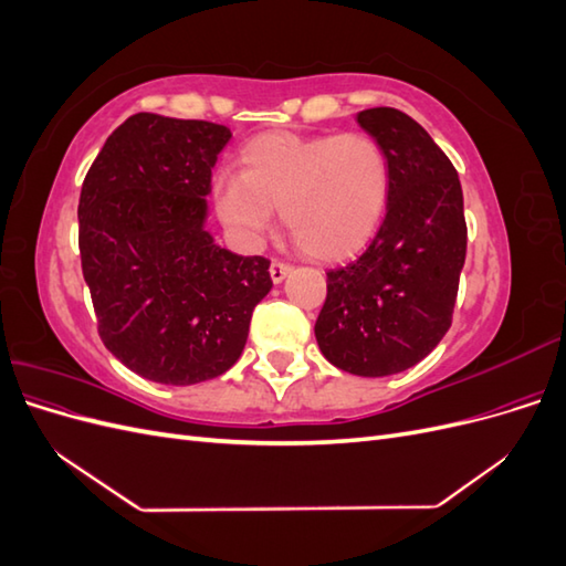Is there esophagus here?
Returning a JSON list of instances; mask_svg holds the SVG:
<instances>
[{"label":"esophagus","mask_w":566,"mask_h":566,"mask_svg":"<svg viewBox=\"0 0 566 566\" xmlns=\"http://www.w3.org/2000/svg\"><path fill=\"white\" fill-rule=\"evenodd\" d=\"M290 269H293V266H290L287 262H281V260H273L271 262V266H269V273H271V281L273 283H281L285 276H287V273H290Z\"/></svg>","instance_id":"1"}]
</instances>
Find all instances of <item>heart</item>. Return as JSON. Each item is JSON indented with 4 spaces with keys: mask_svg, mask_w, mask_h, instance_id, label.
Wrapping results in <instances>:
<instances>
[{
    "mask_svg": "<svg viewBox=\"0 0 566 566\" xmlns=\"http://www.w3.org/2000/svg\"><path fill=\"white\" fill-rule=\"evenodd\" d=\"M238 165V175L214 177L212 202L248 245L262 241L279 208L304 254L345 260L370 241L387 212L389 156L366 132L264 134L243 146Z\"/></svg>",
    "mask_w": 566,
    "mask_h": 566,
    "instance_id": "1",
    "label": "heart"
}]
</instances>
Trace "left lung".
I'll list each match as a JSON object with an SVG mask.
<instances>
[{
    "label": "left lung",
    "instance_id": "left-lung-1",
    "mask_svg": "<svg viewBox=\"0 0 566 566\" xmlns=\"http://www.w3.org/2000/svg\"><path fill=\"white\" fill-rule=\"evenodd\" d=\"M356 119L389 156L387 214L356 260L325 271L314 333L339 370L382 378L422 361L451 328L468 224L453 163L413 117L368 108Z\"/></svg>",
    "mask_w": 566,
    "mask_h": 566
}]
</instances>
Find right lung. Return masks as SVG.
Here are the masks:
<instances>
[{
    "label": "right lung",
    "instance_id": "add662e5",
    "mask_svg": "<svg viewBox=\"0 0 566 566\" xmlns=\"http://www.w3.org/2000/svg\"><path fill=\"white\" fill-rule=\"evenodd\" d=\"M224 125L136 113L82 184L80 256L98 337L132 373L196 385L241 356L269 260L214 245L202 229Z\"/></svg>",
    "mask_w": 566,
    "mask_h": 566
}]
</instances>
